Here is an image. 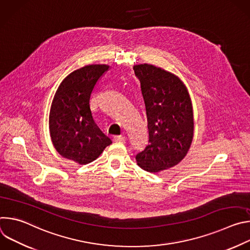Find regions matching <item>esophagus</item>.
<instances>
[{"instance_id": "34e87169", "label": "esophagus", "mask_w": 250, "mask_h": 250, "mask_svg": "<svg viewBox=\"0 0 250 250\" xmlns=\"http://www.w3.org/2000/svg\"><path fill=\"white\" fill-rule=\"evenodd\" d=\"M125 139H126V137L124 136V135H116V136H114V140H115V141H122V142H125Z\"/></svg>"}]
</instances>
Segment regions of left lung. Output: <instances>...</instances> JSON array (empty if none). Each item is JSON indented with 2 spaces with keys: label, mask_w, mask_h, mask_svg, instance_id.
Instances as JSON below:
<instances>
[{
  "label": "left lung",
  "mask_w": 250,
  "mask_h": 250,
  "mask_svg": "<svg viewBox=\"0 0 250 250\" xmlns=\"http://www.w3.org/2000/svg\"><path fill=\"white\" fill-rule=\"evenodd\" d=\"M140 82L148 127V146L136 154L137 165L151 173L179 163L189 151L194 135L190 95L176 75L151 64L133 66Z\"/></svg>",
  "instance_id": "obj_1"
}]
</instances>
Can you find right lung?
<instances>
[{"label": "right lung", "instance_id": "obj_1", "mask_svg": "<svg viewBox=\"0 0 250 250\" xmlns=\"http://www.w3.org/2000/svg\"><path fill=\"white\" fill-rule=\"evenodd\" d=\"M109 65H87L59 85L50 108L49 131L57 152L79 164L96 160L112 140L98 127L90 109L91 94Z\"/></svg>", "mask_w": 250, "mask_h": 250}]
</instances>
